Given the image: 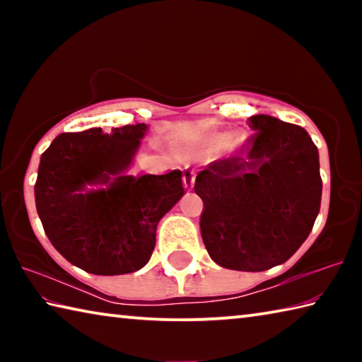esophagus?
I'll return each instance as SVG.
<instances>
[{"label":"esophagus","instance_id":"34e87169","mask_svg":"<svg viewBox=\"0 0 362 362\" xmlns=\"http://www.w3.org/2000/svg\"><path fill=\"white\" fill-rule=\"evenodd\" d=\"M194 179H196V174L193 170L185 169V173H183V187L187 189H192L194 187Z\"/></svg>","mask_w":362,"mask_h":362}]
</instances>
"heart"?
<instances>
[{
    "instance_id": "b5f03b06",
    "label": "heart",
    "mask_w": 362,
    "mask_h": 362,
    "mask_svg": "<svg viewBox=\"0 0 362 362\" xmlns=\"http://www.w3.org/2000/svg\"><path fill=\"white\" fill-rule=\"evenodd\" d=\"M246 146L247 136H244L243 132L199 134L187 140L183 145V155L196 161H207L216 155L220 158H233L246 150Z\"/></svg>"
}]
</instances>
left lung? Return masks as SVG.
Masks as SVG:
<instances>
[{"label":"left lung","instance_id":"left-lung-1","mask_svg":"<svg viewBox=\"0 0 362 362\" xmlns=\"http://www.w3.org/2000/svg\"><path fill=\"white\" fill-rule=\"evenodd\" d=\"M246 155L196 175L204 209L199 226L217 265L263 272L281 265L308 238L320 214V153L303 127L268 115L249 118Z\"/></svg>","mask_w":362,"mask_h":362}]
</instances>
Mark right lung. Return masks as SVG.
I'll use <instances>...</instances> for the list:
<instances>
[{
	"mask_svg": "<svg viewBox=\"0 0 362 362\" xmlns=\"http://www.w3.org/2000/svg\"><path fill=\"white\" fill-rule=\"evenodd\" d=\"M148 126L60 134L41 155L35 183L42 228L84 272L115 276L148 263L156 226L183 196L182 170L129 174Z\"/></svg>",
	"mask_w": 362,
	"mask_h": 362,
	"instance_id": "obj_1",
	"label": "right lung"
}]
</instances>
